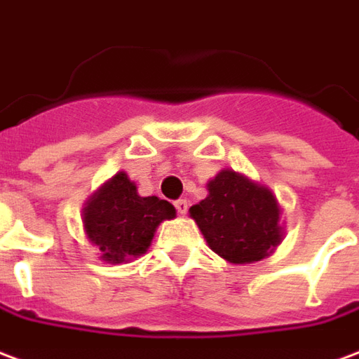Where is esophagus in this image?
Here are the masks:
<instances>
[{
    "instance_id": "1",
    "label": "esophagus",
    "mask_w": 359,
    "mask_h": 359,
    "mask_svg": "<svg viewBox=\"0 0 359 359\" xmlns=\"http://www.w3.org/2000/svg\"><path fill=\"white\" fill-rule=\"evenodd\" d=\"M174 206H176L177 214L185 216V214H187V208H189V203H187L185 198H180V201H176V203H174Z\"/></svg>"
}]
</instances>
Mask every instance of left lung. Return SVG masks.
<instances>
[{"instance_id": "left-lung-1", "label": "left lung", "mask_w": 359, "mask_h": 359, "mask_svg": "<svg viewBox=\"0 0 359 359\" xmlns=\"http://www.w3.org/2000/svg\"><path fill=\"white\" fill-rule=\"evenodd\" d=\"M189 214L208 247L231 264L258 262L283 239L276 195L229 168L208 182V197Z\"/></svg>"}]
</instances>
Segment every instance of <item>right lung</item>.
Here are the masks:
<instances>
[{"instance_id":"1","label":"right lung","mask_w":359,"mask_h":359,"mask_svg":"<svg viewBox=\"0 0 359 359\" xmlns=\"http://www.w3.org/2000/svg\"><path fill=\"white\" fill-rule=\"evenodd\" d=\"M176 218V208L158 197H141L126 172H118L88 198L82 222L88 239L109 264L145 255L161 222Z\"/></svg>"}]
</instances>
